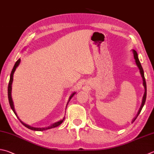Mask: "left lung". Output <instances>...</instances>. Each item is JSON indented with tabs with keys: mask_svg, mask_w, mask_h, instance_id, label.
Listing matches in <instances>:
<instances>
[{
	"mask_svg": "<svg viewBox=\"0 0 154 154\" xmlns=\"http://www.w3.org/2000/svg\"><path fill=\"white\" fill-rule=\"evenodd\" d=\"M133 54H134V58L135 60V62H136V64L138 66L139 69H140V74L142 76V78H143V86L145 88V92H144V94H143V100H142V103H141V106L140 107V110H139V111L137 112V115L135 116V118L133 119V122H134L135 121L136 119H137V116L140 115V113L141 111V109L143 108V106H144V104L146 103V95H147V87H146V79H145V76H144V73H143V68H142V66L141 65V63L140 62V60L138 59V56H137V51L135 50H133Z\"/></svg>",
	"mask_w": 154,
	"mask_h": 154,
	"instance_id": "1",
	"label": "left lung"
}]
</instances>
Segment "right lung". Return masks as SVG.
Wrapping results in <instances>:
<instances>
[{"instance_id": "obj_1", "label": "right lung", "mask_w": 154, "mask_h": 154, "mask_svg": "<svg viewBox=\"0 0 154 154\" xmlns=\"http://www.w3.org/2000/svg\"><path fill=\"white\" fill-rule=\"evenodd\" d=\"M20 62H21V59H19V60H17V62H16L15 64H14V67H13V69H12V71H11V76H10L9 83H8V101H9V104H10L11 108L12 109V110L13 111L14 114L16 115V116H17V113H16L15 111H14V104H13V100H12V97H11V90H12V86H11V85H12L13 80V74H14V71H15L16 68H17V66H18L19 65ZM75 94H76V92H73V93H72V94H71L70 97H69L68 103L69 102V100H70V99L72 98V97H73V96H74ZM67 105H68V104H67ZM18 119H19V117H18ZM64 119H65V117L63 118L62 120H60V121H57V122H56V123H53V124H51V125H50L49 127H42V128H37V127H31V126H29V125H27V124H25V123H24L23 122H22V121H21V120H20L19 119L20 121H21V123L23 125L27 127V128H28V129H31V130H33V131H45V130L50 129H51V128H54V127H57V126H59L60 125H61V124H62V123H63V120H64Z\"/></svg>"}]
</instances>
